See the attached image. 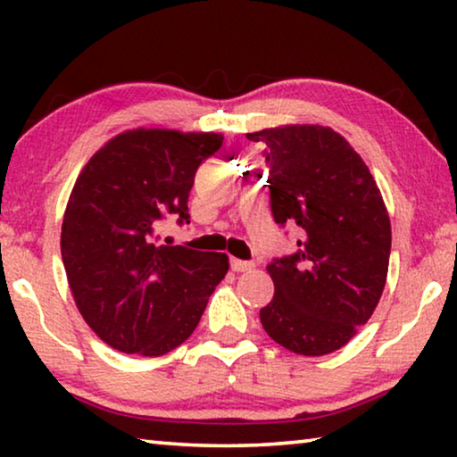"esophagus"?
<instances>
[{"label": "esophagus", "instance_id": "1", "mask_svg": "<svg viewBox=\"0 0 457 457\" xmlns=\"http://www.w3.org/2000/svg\"><path fill=\"white\" fill-rule=\"evenodd\" d=\"M229 266H231V270H234V272H247V270H252L256 264H253V262H245V260L231 258V260H229Z\"/></svg>", "mask_w": 457, "mask_h": 457}]
</instances>
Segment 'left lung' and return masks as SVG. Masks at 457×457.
Masks as SVG:
<instances>
[{"label":"left lung","instance_id":"1","mask_svg":"<svg viewBox=\"0 0 457 457\" xmlns=\"http://www.w3.org/2000/svg\"><path fill=\"white\" fill-rule=\"evenodd\" d=\"M264 145L270 207L298 226V250L268 264L274 298L260 311L268 337L320 357L357 335L378 304L391 221L365 161L335 130L286 125L245 135Z\"/></svg>","mask_w":457,"mask_h":457}]
</instances>
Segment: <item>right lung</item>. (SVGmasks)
I'll list each match as a JSON object with an SVG mask.
<instances>
[{"mask_svg": "<svg viewBox=\"0 0 457 457\" xmlns=\"http://www.w3.org/2000/svg\"><path fill=\"white\" fill-rule=\"evenodd\" d=\"M223 135L133 129L79 175L62 221V262L82 319L108 346L161 357L191 337L228 274L226 253L159 245L167 215L189 223L199 165Z\"/></svg>", "mask_w": 457, "mask_h": 457, "instance_id": "obj_1", "label": "right lung"}]
</instances>
